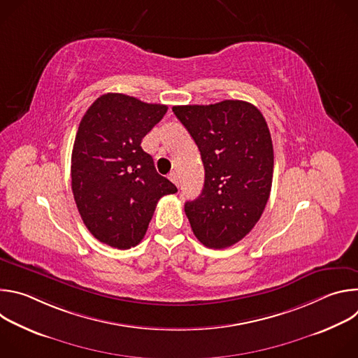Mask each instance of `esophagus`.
<instances>
[{"label": "esophagus", "mask_w": 358, "mask_h": 358, "mask_svg": "<svg viewBox=\"0 0 358 358\" xmlns=\"http://www.w3.org/2000/svg\"><path fill=\"white\" fill-rule=\"evenodd\" d=\"M169 178L177 185V187H180V176H178V173H170V176H169Z\"/></svg>", "instance_id": "esophagus-1"}]
</instances>
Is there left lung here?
<instances>
[{
	"instance_id": "8db88e82",
	"label": "left lung",
	"mask_w": 358,
	"mask_h": 358,
	"mask_svg": "<svg viewBox=\"0 0 358 358\" xmlns=\"http://www.w3.org/2000/svg\"><path fill=\"white\" fill-rule=\"evenodd\" d=\"M206 170L202 192L185 202L196 239L224 249L245 238L259 221L273 177V145L265 117L243 100L174 106Z\"/></svg>"
}]
</instances>
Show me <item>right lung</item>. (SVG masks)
Listing matches in <instances>:
<instances>
[{
    "instance_id": "1",
    "label": "right lung",
    "mask_w": 358,
    "mask_h": 358,
    "mask_svg": "<svg viewBox=\"0 0 358 358\" xmlns=\"http://www.w3.org/2000/svg\"><path fill=\"white\" fill-rule=\"evenodd\" d=\"M167 109L123 93H106L79 123L71 166L75 202L90 234L112 248L140 243L159 199L177 192L141 148L143 137Z\"/></svg>"
}]
</instances>
